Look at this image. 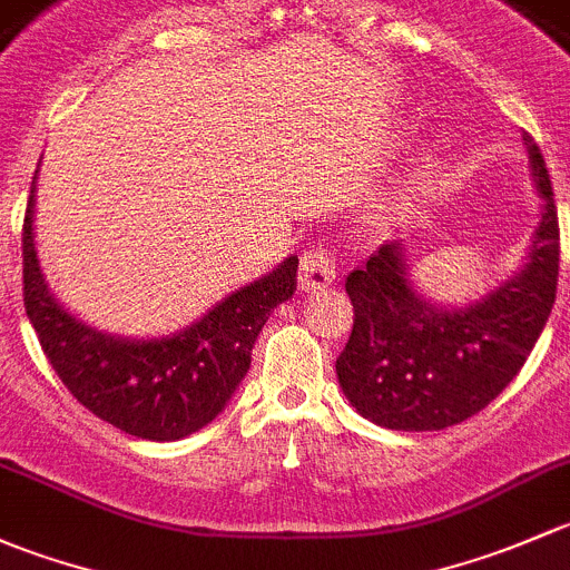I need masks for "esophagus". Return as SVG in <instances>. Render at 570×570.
I'll use <instances>...</instances> for the list:
<instances>
[{
    "label": "esophagus",
    "mask_w": 570,
    "mask_h": 570,
    "mask_svg": "<svg viewBox=\"0 0 570 570\" xmlns=\"http://www.w3.org/2000/svg\"><path fill=\"white\" fill-rule=\"evenodd\" d=\"M334 279V252L326 244H309L298 263V285L302 291H315Z\"/></svg>",
    "instance_id": "obj_1"
}]
</instances>
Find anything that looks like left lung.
<instances>
[{
    "instance_id": "left-lung-1",
    "label": "left lung",
    "mask_w": 570,
    "mask_h": 570,
    "mask_svg": "<svg viewBox=\"0 0 570 570\" xmlns=\"http://www.w3.org/2000/svg\"><path fill=\"white\" fill-rule=\"evenodd\" d=\"M543 197L530 263L500 291L463 309L422 302L403 246L381 244L345 279L354 328L337 356L351 406L392 431H442L483 412L513 381L547 326L560 274V225L541 148L524 134Z\"/></svg>"
}]
</instances>
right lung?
I'll use <instances>...</instances> for the list:
<instances>
[{
    "instance_id": "right-lung-1",
    "label": "right lung",
    "mask_w": 570,
    "mask_h": 570,
    "mask_svg": "<svg viewBox=\"0 0 570 570\" xmlns=\"http://www.w3.org/2000/svg\"><path fill=\"white\" fill-rule=\"evenodd\" d=\"M35 178L21 230L23 307L49 365L87 412L131 436L175 442L208 425L249 371L252 345L272 309L296 291L298 257L173 337H109L68 315L43 283L32 242Z\"/></svg>"
}]
</instances>
